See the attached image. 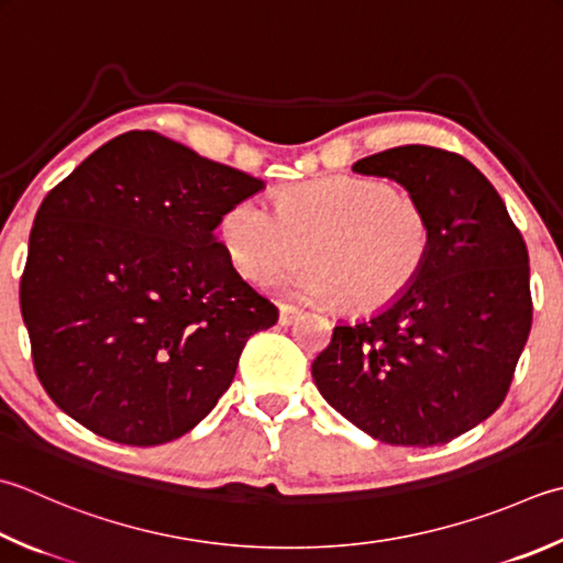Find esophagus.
Returning <instances> with one entry per match:
<instances>
[{"instance_id": "34e87169", "label": "esophagus", "mask_w": 563, "mask_h": 563, "mask_svg": "<svg viewBox=\"0 0 563 563\" xmlns=\"http://www.w3.org/2000/svg\"><path fill=\"white\" fill-rule=\"evenodd\" d=\"M278 310H280V317H278V322L283 324V327H288V324H292L297 317L302 314V310H297V307H292V305H278Z\"/></svg>"}]
</instances>
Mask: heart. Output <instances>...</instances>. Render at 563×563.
Wrapping results in <instances>:
<instances>
[{"label":"heart","mask_w":563,"mask_h":563,"mask_svg":"<svg viewBox=\"0 0 563 563\" xmlns=\"http://www.w3.org/2000/svg\"><path fill=\"white\" fill-rule=\"evenodd\" d=\"M219 241L244 278L268 283L307 263L290 290L307 300L373 312L410 290L434 244L432 214L420 197L383 180L329 175L288 187L275 209L246 197L227 209Z\"/></svg>","instance_id":"obj_1"}]
</instances>
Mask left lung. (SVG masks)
<instances>
[{"label": "left lung", "mask_w": 563, "mask_h": 563, "mask_svg": "<svg viewBox=\"0 0 563 563\" xmlns=\"http://www.w3.org/2000/svg\"><path fill=\"white\" fill-rule=\"evenodd\" d=\"M400 183L432 214L434 244L410 290L368 322L334 327L312 363L322 398L373 439L446 444L498 410L532 329L530 256L476 165L434 146L354 163Z\"/></svg>", "instance_id": "1"}]
</instances>
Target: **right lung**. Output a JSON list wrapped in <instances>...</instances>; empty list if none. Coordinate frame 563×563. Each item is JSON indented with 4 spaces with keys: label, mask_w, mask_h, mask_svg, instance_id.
Instances as JSON below:
<instances>
[{
    "label": "right lung",
    "mask_w": 563,
    "mask_h": 563,
    "mask_svg": "<svg viewBox=\"0 0 563 563\" xmlns=\"http://www.w3.org/2000/svg\"><path fill=\"white\" fill-rule=\"evenodd\" d=\"M263 180L156 131H129L41 202L19 285L51 400L129 446L173 442L212 412L278 307L231 266L214 229Z\"/></svg>",
    "instance_id": "right-lung-1"
}]
</instances>
